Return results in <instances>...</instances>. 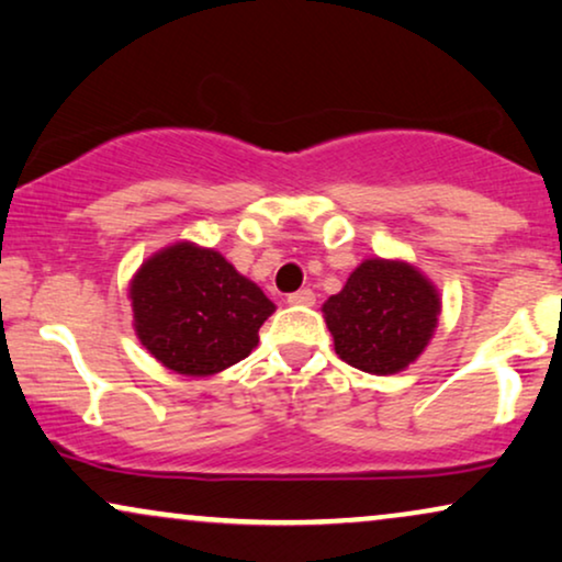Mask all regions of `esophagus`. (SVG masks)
I'll list each match as a JSON object with an SVG mask.
<instances>
[{
	"instance_id": "34e87169",
	"label": "esophagus",
	"mask_w": 562,
	"mask_h": 562,
	"mask_svg": "<svg viewBox=\"0 0 562 562\" xmlns=\"http://www.w3.org/2000/svg\"><path fill=\"white\" fill-rule=\"evenodd\" d=\"M288 303L290 305H314L316 303V295L311 293V290H297V293H290L288 295Z\"/></svg>"
}]
</instances>
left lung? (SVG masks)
<instances>
[{
  "mask_svg": "<svg viewBox=\"0 0 562 562\" xmlns=\"http://www.w3.org/2000/svg\"><path fill=\"white\" fill-rule=\"evenodd\" d=\"M334 352L347 366L392 375L415 363L432 339L440 293L404 259H363L345 288L322 305Z\"/></svg>",
  "mask_w": 562,
  "mask_h": 562,
  "instance_id": "left-lung-1",
  "label": "left lung"
}]
</instances>
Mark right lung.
Instances as JSON below:
<instances>
[{
	"label": "right lung",
	"instance_id": "1",
	"mask_svg": "<svg viewBox=\"0 0 562 562\" xmlns=\"http://www.w3.org/2000/svg\"><path fill=\"white\" fill-rule=\"evenodd\" d=\"M134 334L168 371L204 379L259 345L277 305L215 248L176 240L142 261L130 282Z\"/></svg>",
	"mask_w": 562,
	"mask_h": 562
}]
</instances>
